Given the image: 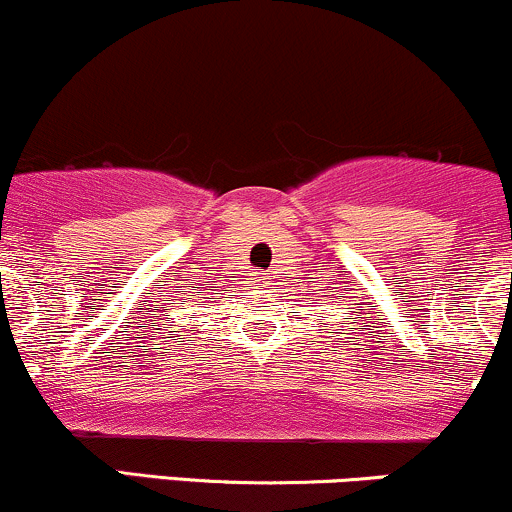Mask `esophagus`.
I'll return each mask as SVG.
<instances>
[{"mask_svg":"<svg viewBox=\"0 0 512 512\" xmlns=\"http://www.w3.org/2000/svg\"><path fill=\"white\" fill-rule=\"evenodd\" d=\"M265 279H267L265 274H262V272H255V282H257V284H265Z\"/></svg>","mask_w":512,"mask_h":512,"instance_id":"esophagus-1","label":"esophagus"}]
</instances>
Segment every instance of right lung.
<instances>
[{"instance_id":"right-lung-1","label":"right lung","mask_w":512,"mask_h":512,"mask_svg":"<svg viewBox=\"0 0 512 512\" xmlns=\"http://www.w3.org/2000/svg\"><path fill=\"white\" fill-rule=\"evenodd\" d=\"M213 289H216V286H213V279L211 277L194 279L192 289L187 291V301L192 303V306H196V308L206 306V303H209V299H211V291Z\"/></svg>"}]
</instances>
